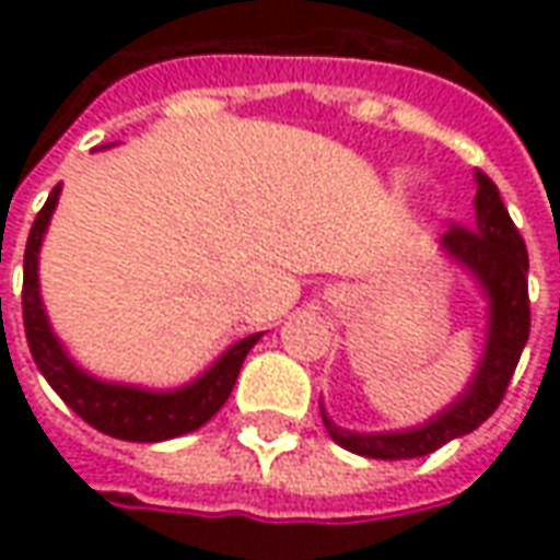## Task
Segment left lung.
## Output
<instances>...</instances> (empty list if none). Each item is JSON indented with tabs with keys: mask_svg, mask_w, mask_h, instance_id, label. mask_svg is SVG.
Masks as SVG:
<instances>
[{
	"mask_svg": "<svg viewBox=\"0 0 560 560\" xmlns=\"http://www.w3.org/2000/svg\"><path fill=\"white\" fill-rule=\"evenodd\" d=\"M477 197H474V228H458L438 240L453 264L477 281L486 296V345L477 363V372L468 387L446 405L444 411L399 432H351L329 420L324 405L320 417L329 438L357 456L369 458H417L429 456L438 446L450 444L453 438L474 432L501 405L506 384L516 372L522 348L528 341L530 303H528V252L518 236L516 224L506 212L498 185L482 171L474 173Z\"/></svg>",
	"mask_w": 560,
	"mask_h": 560,
	"instance_id": "8db88e82",
	"label": "left lung"
}]
</instances>
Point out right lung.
I'll use <instances>...</instances> for the list:
<instances>
[{"mask_svg":"<svg viewBox=\"0 0 560 560\" xmlns=\"http://www.w3.org/2000/svg\"><path fill=\"white\" fill-rule=\"evenodd\" d=\"M114 147V143H110ZM62 185H56L47 203L32 224L23 255V327L30 341L32 360L38 372L47 377V384L56 389V396L66 401L71 411L90 422L92 429L119 438V441H167L200 429L221 411V405L231 396L236 375L243 369L245 353L252 351L264 332H252L245 339L233 341L228 351L221 353L215 363L209 365L203 375L188 381L176 389H147L135 384H116L102 381L80 369L68 357L66 345L47 320L38 284V252H42L44 233L54 219V209L59 203Z\"/></svg>","mask_w":560,"mask_h":560,"instance_id":"obj_1","label":"right lung"}]
</instances>
